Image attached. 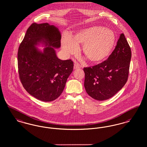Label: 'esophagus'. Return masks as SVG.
Here are the masks:
<instances>
[{
  "instance_id": "esophagus-1",
  "label": "esophagus",
  "mask_w": 147,
  "mask_h": 147,
  "mask_svg": "<svg viewBox=\"0 0 147 147\" xmlns=\"http://www.w3.org/2000/svg\"><path fill=\"white\" fill-rule=\"evenodd\" d=\"M81 68V66L78 63H75L74 64V69L75 70V69H80Z\"/></svg>"
}]
</instances>
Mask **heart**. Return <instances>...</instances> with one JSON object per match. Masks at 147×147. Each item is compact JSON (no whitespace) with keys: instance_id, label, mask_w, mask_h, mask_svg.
Returning <instances> with one entry per match:
<instances>
[{"instance_id":"b5f03b06","label":"heart","mask_w":147,"mask_h":147,"mask_svg":"<svg viewBox=\"0 0 147 147\" xmlns=\"http://www.w3.org/2000/svg\"><path fill=\"white\" fill-rule=\"evenodd\" d=\"M114 32L104 27L94 26L76 32L72 37H62L61 45L65 54H76L77 45H83V53L91 62L98 63L106 60L112 53L116 43Z\"/></svg>"}]
</instances>
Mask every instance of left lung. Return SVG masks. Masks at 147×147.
Instances as JSON below:
<instances>
[{"label":"left lung","mask_w":147,"mask_h":147,"mask_svg":"<svg viewBox=\"0 0 147 147\" xmlns=\"http://www.w3.org/2000/svg\"><path fill=\"white\" fill-rule=\"evenodd\" d=\"M131 50L123 33L108 59L92 67H84L86 92L94 100H108L122 88L127 81Z\"/></svg>","instance_id":"obj_1"}]
</instances>
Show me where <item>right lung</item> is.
<instances>
[{
	"instance_id": "add662e5",
	"label": "right lung",
	"mask_w": 147,
	"mask_h": 147,
	"mask_svg": "<svg viewBox=\"0 0 147 147\" xmlns=\"http://www.w3.org/2000/svg\"><path fill=\"white\" fill-rule=\"evenodd\" d=\"M61 35L54 25L32 23L28 29L18 53L19 78L26 91L39 100L50 102L62 93L74 69L71 60H61L55 49L61 47ZM39 43L47 47L43 52Z\"/></svg>"
}]
</instances>
